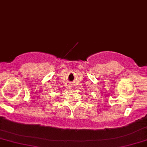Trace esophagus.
<instances>
[{"label":"esophagus","mask_w":147,"mask_h":147,"mask_svg":"<svg viewBox=\"0 0 147 147\" xmlns=\"http://www.w3.org/2000/svg\"><path fill=\"white\" fill-rule=\"evenodd\" d=\"M70 87H72V84H70Z\"/></svg>","instance_id":"34e87169"}]
</instances>
